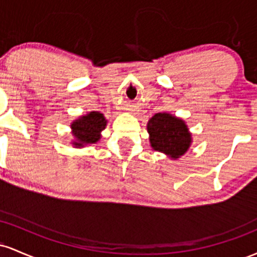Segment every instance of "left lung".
Instances as JSON below:
<instances>
[{"label":"left lung","mask_w":257,"mask_h":257,"mask_svg":"<svg viewBox=\"0 0 257 257\" xmlns=\"http://www.w3.org/2000/svg\"><path fill=\"white\" fill-rule=\"evenodd\" d=\"M147 131L153 150L178 158L191 145V134L182 119L169 113H157L149 120Z\"/></svg>","instance_id":"1"}]
</instances>
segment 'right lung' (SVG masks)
<instances>
[{
    "instance_id": "obj_1",
    "label": "right lung",
    "mask_w": 257,
    "mask_h": 257,
    "mask_svg": "<svg viewBox=\"0 0 257 257\" xmlns=\"http://www.w3.org/2000/svg\"><path fill=\"white\" fill-rule=\"evenodd\" d=\"M107 120L100 112H90L87 116L75 120L71 124L72 134L75 135V146H84L87 144H95L100 139V132L104 131Z\"/></svg>"
}]
</instances>
